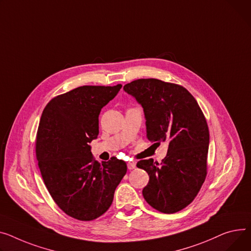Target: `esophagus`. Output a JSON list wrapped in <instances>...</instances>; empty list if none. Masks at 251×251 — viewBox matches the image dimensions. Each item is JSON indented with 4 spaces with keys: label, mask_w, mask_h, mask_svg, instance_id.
Masks as SVG:
<instances>
[{
    "label": "esophagus",
    "mask_w": 251,
    "mask_h": 251,
    "mask_svg": "<svg viewBox=\"0 0 251 251\" xmlns=\"http://www.w3.org/2000/svg\"><path fill=\"white\" fill-rule=\"evenodd\" d=\"M127 166H128L129 170H134L136 168V163L134 161H128Z\"/></svg>",
    "instance_id": "esophagus-1"
}]
</instances>
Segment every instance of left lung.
Wrapping results in <instances>:
<instances>
[{
    "label": "left lung",
    "instance_id": "8db88e82",
    "mask_svg": "<svg viewBox=\"0 0 251 251\" xmlns=\"http://www.w3.org/2000/svg\"><path fill=\"white\" fill-rule=\"evenodd\" d=\"M123 90L143 109L147 139L169 142L160 163L137 162L149 176L142 195L159 212H178L193 202L207 175L210 136L204 114L189 91L175 83L141 78Z\"/></svg>",
    "mask_w": 251,
    "mask_h": 251
}]
</instances>
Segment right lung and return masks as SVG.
I'll use <instances>...</instances> for the list:
<instances>
[{
  "instance_id": "add662e5",
  "label": "right lung",
  "mask_w": 251,
  "mask_h": 251,
  "mask_svg": "<svg viewBox=\"0 0 251 251\" xmlns=\"http://www.w3.org/2000/svg\"><path fill=\"white\" fill-rule=\"evenodd\" d=\"M114 87L83 86L53 98L44 108L37 131L36 157L45 186L69 216L91 221L111 206L127 172L125 161L93 158L99 115L119 93Z\"/></svg>"
}]
</instances>
